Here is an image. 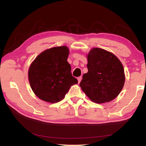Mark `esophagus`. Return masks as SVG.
<instances>
[{
  "label": "esophagus",
  "instance_id": "obj_1",
  "mask_svg": "<svg viewBox=\"0 0 146 146\" xmlns=\"http://www.w3.org/2000/svg\"><path fill=\"white\" fill-rule=\"evenodd\" d=\"M78 83H80V82H81V80H82V76H79V77H78Z\"/></svg>",
  "mask_w": 146,
  "mask_h": 146
}]
</instances>
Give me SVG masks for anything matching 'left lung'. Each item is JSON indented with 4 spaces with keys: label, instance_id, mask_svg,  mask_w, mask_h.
<instances>
[{
    "label": "left lung",
    "instance_id": "obj_1",
    "mask_svg": "<svg viewBox=\"0 0 146 146\" xmlns=\"http://www.w3.org/2000/svg\"><path fill=\"white\" fill-rule=\"evenodd\" d=\"M88 73L80 83L83 92L97 104L115 98L125 82L122 64L115 56L101 48H93L87 56Z\"/></svg>",
    "mask_w": 146,
    "mask_h": 146
}]
</instances>
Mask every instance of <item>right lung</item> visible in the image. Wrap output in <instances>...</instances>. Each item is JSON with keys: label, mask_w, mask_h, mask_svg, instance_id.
Returning <instances> with one entry per match:
<instances>
[{"label": "right lung", "mask_w": 146, "mask_h": 146, "mask_svg": "<svg viewBox=\"0 0 146 146\" xmlns=\"http://www.w3.org/2000/svg\"><path fill=\"white\" fill-rule=\"evenodd\" d=\"M69 49L58 46L42 52L31 64L29 81L33 91L41 100L57 103L64 98L71 85L78 80L71 73L67 61Z\"/></svg>", "instance_id": "1"}]
</instances>
